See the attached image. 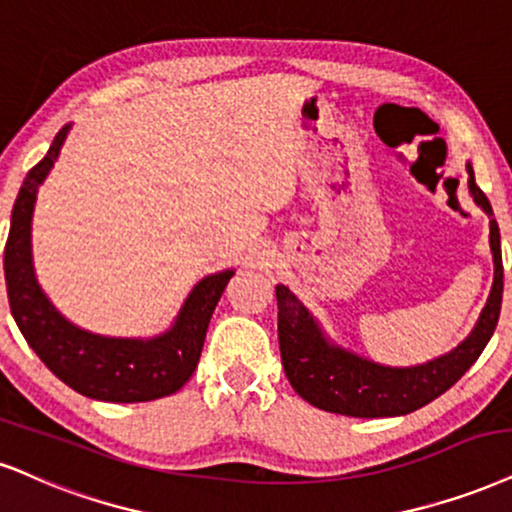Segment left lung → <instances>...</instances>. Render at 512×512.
Instances as JSON below:
<instances>
[{
  "instance_id": "left-lung-1",
  "label": "left lung",
  "mask_w": 512,
  "mask_h": 512,
  "mask_svg": "<svg viewBox=\"0 0 512 512\" xmlns=\"http://www.w3.org/2000/svg\"><path fill=\"white\" fill-rule=\"evenodd\" d=\"M465 170H468L470 197L489 218L494 282L475 327L456 349L408 368L370 361L330 339L320 320L301 304L292 289L285 285L275 287L277 308H280L277 332H280L285 375L296 394L311 406L351 418H396V415L413 413L451 389L489 344L503 299L501 232L487 194L477 187L470 161L465 163Z\"/></svg>"
}]
</instances>
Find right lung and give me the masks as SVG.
I'll return each instance as SVG.
<instances>
[{
	"label": "right lung",
	"mask_w": 512,
	"mask_h": 512,
	"mask_svg": "<svg viewBox=\"0 0 512 512\" xmlns=\"http://www.w3.org/2000/svg\"><path fill=\"white\" fill-rule=\"evenodd\" d=\"M71 123L54 137L47 156L25 175L11 211L4 249L11 315L40 361L87 399L142 403L175 394L197 368L211 315L235 270L201 277L166 332L154 337H106L82 330L52 304L33 266V213L40 185L59 159Z\"/></svg>",
	"instance_id": "add662e5"
}]
</instances>
